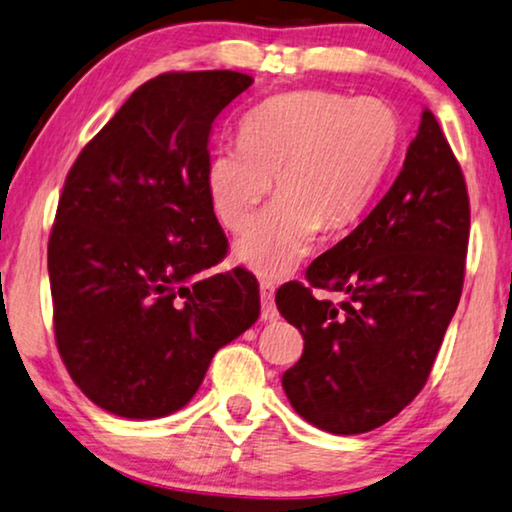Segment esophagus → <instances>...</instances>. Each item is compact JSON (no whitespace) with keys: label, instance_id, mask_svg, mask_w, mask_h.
I'll return each instance as SVG.
<instances>
[{"label":"esophagus","instance_id":"1","mask_svg":"<svg viewBox=\"0 0 512 512\" xmlns=\"http://www.w3.org/2000/svg\"><path fill=\"white\" fill-rule=\"evenodd\" d=\"M261 318L263 321H274L277 318V307H274V286L263 281L261 284Z\"/></svg>","mask_w":512,"mask_h":512}]
</instances>
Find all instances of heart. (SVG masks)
Here are the masks:
<instances>
[{
    "label": "heart",
    "mask_w": 512,
    "mask_h": 512,
    "mask_svg": "<svg viewBox=\"0 0 512 512\" xmlns=\"http://www.w3.org/2000/svg\"><path fill=\"white\" fill-rule=\"evenodd\" d=\"M399 138L397 113L372 96L300 90L251 108L240 145L219 147L205 166L212 210L233 233L247 228L274 182L281 194L235 242V258L265 279L298 268L321 226L342 231L362 217Z\"/></svg>",
    "instance_id": "heart-1"
}]
</instances>
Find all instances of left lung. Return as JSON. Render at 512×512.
Returning a JSON list of instances; mask_svg holds the SVG:
<instances>
[{
    "instance_id": "8db88e82",
    "label": "left lung",
    "mask_w": 512,
    "mask_h": 512,
    "mask_svg": "<svg viewBox=\"0 0 512 512\" xmlns=\"http://www.w3.org/2000/svg\"><path fill=\"white\" fill-rule=\"evenodd\" d=\"M469 194L446 136L422 110L404 166L369 217L288 281L277 309L305 339L281 376L298 416L330 434H362L422 390L464 284ZM311 287L345 293L339 306Z\"/></svg>"
}]
</instances>
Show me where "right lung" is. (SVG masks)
<instances>
[{
  "mask_svg": "<svg viewBox=\"0 0 512 512\" xmlns=\"http://www.w3.org/2000/svg\"><path fill=\"white\" fill-rule=\"evenodd\" d=\"M251 83L238 71L147 80L66 175L48 242L57 348L87 399L120 418L180 411L261 314L254 274H207L228 251L207 140Z\"/></svg>",
  "mask_w": 512,
  "mask_h": 512,
  "instance_id": "add662e5",
  "label": "right lung"
}]
</instances>
